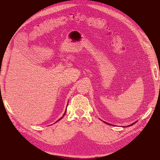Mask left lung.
Segmentation results:
<instances>
[{"instance_id": "1", "label": "left lung", "mask_w": 160, "mask_h": 160, "mask_svg": "<svg viewBox=\"0 0 160 160\" xmlns=\"http://www.w3.org/2000/svg\"><path fill=\"white\" fill-rule=\"evenodd\" d=\"M135 123H136V122H135V123H132V125H129V126H131V125H133V124H135ZM109 125H110V124H109Z\"/></svg>"}]
</instances>
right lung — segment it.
Masks as SVG:
<instances>
[{"mask_svg":"<svg viewBox=\"0 0 160 160\" xmlns=\"http://www.w3.org/2000/svg\"><path fill=\"white\" fill-rule=\"evenodd\" d=\"M67 105H68V104H67ZM66 111H67V110H65V113H64V115H65V113H66ZM64 115H62V117H63V116H64ZM62 118H60V119H59V120H58V121H57V122H59V120H61V119H62Z\"/></svg>","mask_w":160,"mask_h":160,"instance_id":"right-lung-1","label":"right lung"}]
</instances>
